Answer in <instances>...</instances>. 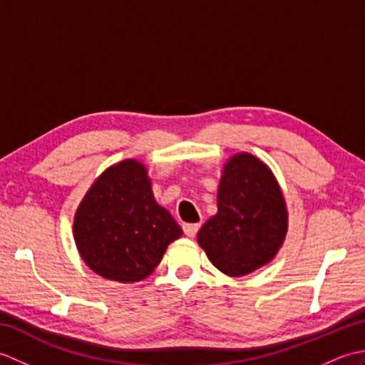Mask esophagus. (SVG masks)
<instances>
[{
	"label": "esophagus",
	"instance_id": "34e87169",
	"mask_svg": "<svg viewBox=\"0 0 365 365\" xmlns=\"http://www.w3.org/2000/svg\"><path fill=\"white\" fill-rule=\"evenodd\" d=\"M199 229H200V224H183V232H185V235L190 237V238L195 237V235L197 234V230H199Z\"/></svg>",
	"mask_w": 365,
	"mask_h": 365
}]
</instances>
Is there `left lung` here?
<instances>
[{"label": "left lung", "instance_id": "1", "mask_svg": "<svg viewBox=\"0 0 365 365\" xmlns=\"http://www.w3.org/2000/svg\"><path fill=\"white\" fill-rule=\"evenodd\" d=\"M287 234V207L271 170L250 153L224 168L218 213L197 234L213 265L227 276H245L274 257Z\"/></svg>", "mask_w": 365, "mask_h": 365}]
</instances>
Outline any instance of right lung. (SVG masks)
Returning a JSON list of instances; mask_svg holds the SVG:
<instances>
[{"label":"right lung","mask_w":365,"mask_h":365,"mask_svg":"<svg viewBox=\"0 0 365 365\" xmlns=\"http://www.w3.org/2000/svg\"><path fill=\"white\" fill-rule=\"evenodd\" d=\"M73 235L83 260L97 274L136 282L152 273L182 229L155 202L145 168L127 160L92 185L75 215Z\"/></svg>","instance_id":"add662e5"}]
</instances>
